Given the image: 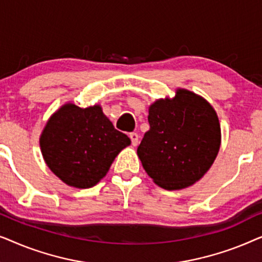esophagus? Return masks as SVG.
Wrapping results in <instances>:
<instances>
[{"label": "esophagus", "instance_id": "1", "mask_svg": "<svg viewBox=\"0 0 262 262\" xmlns=\"http://www.w3.org/2000/svg\"><path fill=\"white\" fill-rule=\"evenodd\" d=\"M130 139H131L132 145H134V146H136V145L138 144V139H139V137H138V135L136 134V132H131V134H130Z\"/></svg>", "mask_w": 262, "mask_h": 262}]
</instances>
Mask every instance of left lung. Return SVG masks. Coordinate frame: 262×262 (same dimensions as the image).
<instances>
[{
  "mask_svg": "<svg viewBox=\"0 0 262 262\" xmlns=\"http://www.w3.org/2000/svg\"><path fill=\"white\" fill-rule=\"evenodd\" d=\"M149 131L137 149L143 168L166 189L188 187L216 159L221 126L212 106L194 93L179 89L173 99L149 107Z\"/></svg>",
  "mask_w": 262,
  "mask_h": 262,
  "instance_id": "8db88e82",
  "label": "left lung"
}]
</instances>
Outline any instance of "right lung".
Listing matches in <instances>:
<instances>
[{
	"label": "right lung",
	"instance_id": "obj_1",
	"mask_svg": "<svg viewBox=\"0 0 262 262\" xmlns=\"http://www.w3.org/2000/svg\"><path fill=\"white\" fill-rule=\"evenodd\" d=\"M130 144V138L114 128L98 105L81 108L67 103L50 118L40 136L48 167L76 188L98 184L118 154Z\"/></svg>",
	"mask_w": 262,
	"mask_h": 262
}]
</instances>
